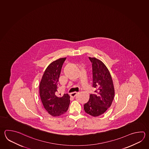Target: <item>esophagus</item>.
Instances as JSON below:
<instances>
[{"instance_id": "obj_1", "label": "esophagus", "mask_w": 149, "mask_h": 149, "mask_svg": "<svg viewBox=\"0 0 149 149\" xmlns=\"http://www.w3.org/2000/svg\"><path fill=\"white\" fill-rule=\"evenodd\" d=\"M78 93H78V92H73V93H70V95H71V96L74 97L76 96V95Z\"/></svg>"}]
</instances>
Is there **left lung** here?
<instances>
[{"label": "left lung", "mask_w": 149, "mask_h": 149, "mask_svg": "<svg viewBox=\"0 0 149 149\" xmlns=\"http://www.w3.org/2000/svg\"><path fill=\"white\" fill-rule=\"evenodd\" d=\"M92 63L93 87L95 93L91 94L89 100L85 104L84 110L91 116L96 117L104 114L111 107L115 95L113 80L104 63L95 58H89Z\"/></svg>", "instance_id": "8db88e82"}]
</instances>
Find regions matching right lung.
<instances>
[{"mask_svg":"<svg viewBox=\"0 0 149 149\" xmlns=\"http://www.w3.org/2000/svg\"><path fill=\"white\" fill-rule=\"evenodd\" d=\"M66 58H60L50 63L44 71L40 84V95L45 110L53 116L64 114L70 104V96L58 92V79Z\"/></svg>","mask_w":149,"mask_h":149,"instance_id":"obj_1","label":"right lung"}]
</instances>
